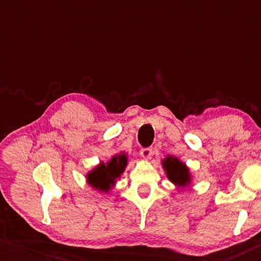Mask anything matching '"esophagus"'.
I'll list each match as a JSON object with an SVG mask.
<instances>
[{
    "instance_id": "34e87169",
    "label": "esophagus",
    "mask_w": 261,
    "mask_h": 261,
    "mask_svg": "<svg viewBox=\"0 0 261 261\" xmlns=\"http://www.w3.org/2000/svg\"><path fill=\"white\" fill-rule=\"evenodd\" d=\"M153 154V148L151 147H147V148H142L140 151V155L142 156L144 159H148L151 158V155Z\"/></svg>"
}]
</instances>
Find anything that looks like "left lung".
<instances>
[{"label": "left lung", "mask_w": 261, "mask_h": 261, "mask_svg": "<svg viewBox=\"0 0 261 261\" xmlns=\"http://www.w3.org/2000/svg\"><path fill=\"white\" fill-rule=\"evenodd\" d=\"M163 167L165 170L166 176L170 181L176 185L177 188H185L190 184L191 176L189 172L188 166L184 163H181L176 156L167 155L163 160Z\"/></svg>", "instance_id": "1"}]
</instances>
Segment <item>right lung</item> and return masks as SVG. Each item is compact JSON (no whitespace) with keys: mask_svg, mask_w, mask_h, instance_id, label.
Returning a JSON list of instances; mask_svg holds the SVG:
<instances>
[{"mask_svg":"<svg viewBox=\"0 0 261 261\" xmlns=\"http://www.w3.org/2000/svg\"><path fill=\"white\" fill-rule=\"evenodd\" d=\"M127 166V155L124 153L114 155L108 163H101L87 174V181L96 190L108 192L114 187Z\"/></svg>","mask_w":261,"mask_h":261,"instance_id":"obj_1","label":"right lung"}]
</instances>
